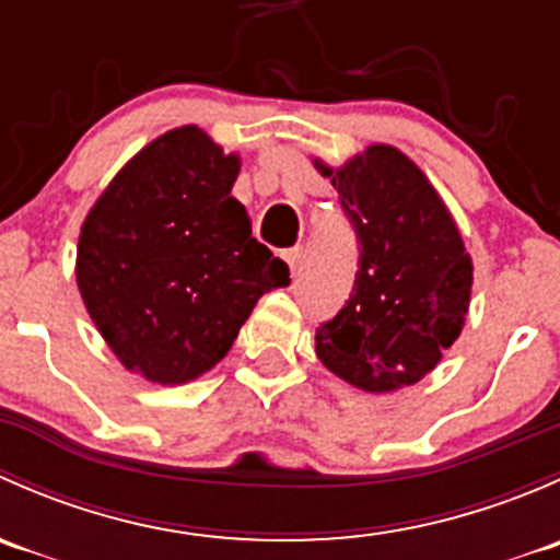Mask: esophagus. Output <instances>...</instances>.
<instances>
[{
  "instance_id": "34e87169",
  "label": "esophagus",
  "mask_w": 560,
  "mask_h": 560,
  "mask_svg": "<svg viewBox=\"0 0 560 560\" xmlns=\"http://www.w3.org/2000/svg\"><path fill=\"white\" fill-rule=\"evenodd\" d=\"M281 257H284V262L290 265L292 273H298V270H301L303 257H306V254H303V246H292V248H284V252H281Z\"/></svg>"
}]
</instances>
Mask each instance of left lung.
I'll list each match as a JSON object with an SVG mask.
<instances>
[{
	"label": "left lung",
	"instance_id": "left-lung-1",
	"mask_svg": "<svg viewBox=\"0 0 560 560\" xmlns=\"http://www.w3.org/2000/svg\"><path fill=\"white\" fill-rule=\"evenodd\" d=\"M314 165L336 186L360 244L352 295L316 327V358L369 393L415 385L466 322L474 265L455 219L393 145H369L338 171Z\"/></svg>",
	"mask_w": 560,
	"mask_h": 560
}]
</instances>
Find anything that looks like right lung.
Instances as JSON below:
<instances>
[{"label":"right lung","mask_w":560,"mask_h":560,"mask_svg":"<svg viewBox=\"0 0 560 560\" xmlns=\"http://www.w3.org/2000/svg\"><path fill=\"white\" fill-rule=\"evenodd\" d=\"M241 160L200 127L151 140L100 195L78 238L86 312L124 369L160 385L211 371L290 268L252 238Z\"/></svg>","instance_id":"1"}]
</instances>
